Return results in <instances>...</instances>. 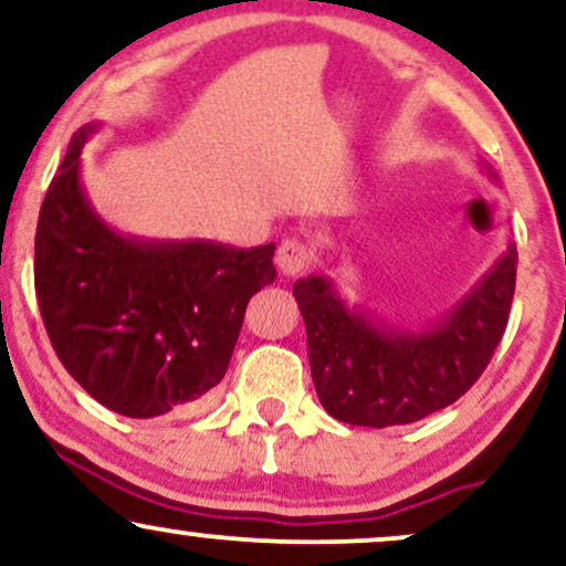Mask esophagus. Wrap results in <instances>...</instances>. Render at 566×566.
Returning a JSON list of instances; mask_svg holds the SVG:
<instances>
[{
  "label": "esophagus",
  "mask_w": 566,
  "mask_h": 566,
  "mask_svg": "<svg viewBox=\"0 0 566 566\" xmlns=\"http://www.w3.org/2000/svg\"><path fill=\"white\" fill-rule=\"evenodd\" d=\"M311 263V248L303 240H284L276 250V265L284 276L301 274Z\"/></svg>",
  "instance_id": "esophagus-1"
}]
</instances>
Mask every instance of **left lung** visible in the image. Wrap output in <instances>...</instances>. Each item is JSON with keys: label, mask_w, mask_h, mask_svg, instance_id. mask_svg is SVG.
<instances>
[{"label": "left lung", "mask_w": 566, "mask_h": 566, "mask_svg": "<svg viewBox=\"0 0 566 566\" xmlns=\"http://www.w3.org/2000/svg\"><path fill=\"white\" fill-rule=\"evenodd\" d=\"M516 248L424 329H395L339 297L329 276L297 279L311 377L332 417L358 427L411 424L455 403L480 379L506 332Z\"/></svg>", "instance_id": "1"}]
</instances>
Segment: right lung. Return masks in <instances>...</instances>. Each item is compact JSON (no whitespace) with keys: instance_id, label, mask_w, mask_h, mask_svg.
<instances>
[{"instance_id":"add662e5","label":"right lung","mask_w":566,"mask_h":566,"mask_svg":"<svg viewBox=\"0 0 566 566\" xmlns=\"http://www.w3.org/2000/svg\"><path fill=\"white\" fill-rule=\"evenodd\" d=\"M73 134L42 202L33 284L52 348L115 413L153 419L206 400L229 369L244 308L276 279V244L139 240L97 216Z\"/></svg>"}]
</instances>
